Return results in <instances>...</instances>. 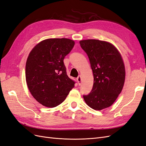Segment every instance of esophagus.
Instances as JSON below:
<instances>
[{
  "mask_svg": "<svg viewBox=\"0 0 146 146\" xmlns=\"http://www.w3.org/2000/svg\"><path fill=\"white\" fill-rule=\"evenodd\" d=\"M77 82L78 83V85H80L81 83H82V77H81V76H78V77L77 78Z\"/></svg>",
  "mask_w": 146,
  "mask_h": 146,
  "instance_id": "esophagus-1",
  "label": "esophagus"
}]
</instances>
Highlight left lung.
<instances>
[{
    "mask_svg": "<svg viewBox=\"0 0 146 146\" xmlns=\"http://www.w3.org/2000/svg\"><path fill=\"white\" fill-rule=\"evenodd\" d=\"M80 44L89 58L94 76L92 89L83 99L95 110L108 108L115 102L124 84L125 70L122 56L108 42L86 39Z\"/></svg>",
    "mask_w": 146,
    "mask_h": 146,
    "instance_id": "1",
    "label": "left lung"
}]
</instances>
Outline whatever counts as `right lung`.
I'll return each instance as SVG.
<instances>
[{
    "instance_id": "right-lung-1",
    "label": "right lung",
    "mask_w": 146,
    "mask_h": 146,
    "mask_svg": "<svg viewBox=\"0 0 146 146\" xmlns=\"http://www.w3.org/2000/svg\"><path fill=\"white\" fill-rule=\"evenodd\" d=\"M75 42L67 38H50L38 43L30 52L25 66L29 90L39 103L53 108L65 100L75 82L66 73L63 60Z\"/></svg>"
}]
</instances>
